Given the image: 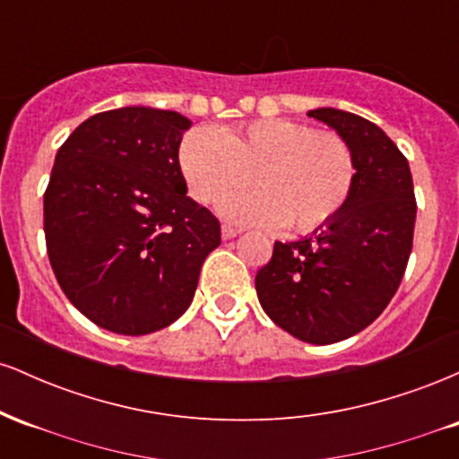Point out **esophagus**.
<instances>
[{
    "mask_svg": "<svg viewBox=\"0 0 459 459\" xmlns=\"http://www.w3.org/2000/svg\"><path fill=\"white\" fill-rule=\"evenodd\" d=\"M239 235V229H233V226H222V239H233V237Z\"/></svg>",
    "mask_w": 459,
    "mask_h": 459,
    "instance_id": "esophagus-1",
    "label": "esophagus"
}]
</instances>
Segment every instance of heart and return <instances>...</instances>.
<instances>
[{
    "instance_id": "b5f03b06",
    "label": "heart",
    "mask_w": 459,
    "mask_h": 459,
    "mask_svg": "<svg viewBox=\"0 0 459 459\" xmlns=\"http://www.w3.org/2000/svg\"><path fill=\"white\" fill-rule=\"evenodd\" d=\"M178 163L189 194L213 203L252 174L256 190L222 197L218 212L235 224L310 233L343 209L354 187L351 149L307 123L255 120L241 129L196 127L183 138Z\"/></svg>"
}]
</instances>
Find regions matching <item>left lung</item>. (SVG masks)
<instances>
[{"instance_id": "left-lung-1", "label": "left lung", "mask_w": 459, "mask_h": 459, "mask_svg": "<svg viewBox=\"0 0 459 459\" xmlns=\"http://www.w3.org/2000/svg\"><path fill=\"white\" fill-rule=\"evenodd\" d=\"M308 116L347 142L354 187L313 235L276 241L255 287L273 324L304 343L330 345L365 330L391 302L412 252L416 200L408 160L377 125L334 108Z\"/></svg>"}]
</instances>
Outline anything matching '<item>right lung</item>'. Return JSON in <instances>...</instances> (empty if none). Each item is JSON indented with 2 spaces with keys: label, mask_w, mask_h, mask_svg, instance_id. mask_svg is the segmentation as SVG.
<instances>
[{
  "label": "right lung",
  "mask_w": 459,
  "mask_h": 459,
  "mask_svg": "<svg viewBox=\"0 0 459 459\" xmlns=\"http://www.w3.org/2000/svg\"><path fill=\"white\" fill-rule=\"evenodd\" d=\"M192 120L129 105L83 120L45 192L47 255L65 296L99 328L151 334L192 304L220 222L187 194L178 146Z\"/></svg>",
  "instance_id": "obj_1"
}]
</instances>
